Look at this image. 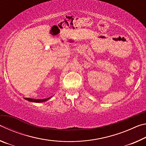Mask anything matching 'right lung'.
Instances as JSON below:
<instances>
[{"label":"right lung","mask_w":146,"mask_h":146,"mask_svg":"<svg viewBox=\"0 0 146 146\" xmlns=\"http://www.w3.org/2000/svg\"><path fill=\"white\" fill-rule=\"evenodd\" d=\"M51 97L48 98H45V99H33V98H25V99L29 101V102H45V101L49 100Z\"/></svg>","instance_id":"1"}]
</instances>
